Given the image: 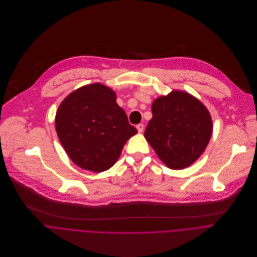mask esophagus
<instances>
[{
  "label": "esophagus",
  "instance_id": "1",
  "mask_svg": "<svg viewBox=\"0 0 257 257\" xmlns=\"http://www.w3.org/2000/svg\"><path fill=\"white\" fill-rule=\"evenodd\" d=\"M137 130H138L139 133H143V131H144V124H143V123L138 124V125H137Z\"/></svg>",
  "mask_w": 257,
  "mask_h": 257
}]
</instances>
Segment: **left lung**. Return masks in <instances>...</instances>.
<instances>
[{
	"label": "left lung",
	"mask_w": 257,
	"mask_h": 257,
	"mask_svg": "<svg viewBox=\"0 0 257 257\" xmlns=\"http://www.w3.org/2000/svg\"><path fill=\"white\" fill-rule=\"evenodd\" d=\"M145 138L170 169H184L206 150L213 133L208 108L191 94L173 90L152 103Z\"/></svg>",
	"instance_id": "left-lung-1"
}]
</instances>
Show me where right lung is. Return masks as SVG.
Instances as JSON below:
<instances>
[{"instance_id":"1","label":"right lung","mask_w":257,"mask_h":257,"mask_svg":"<svg viewBox=\"0 0 257 257\" xmlns=\"http://www.w3.org/2000/svg\"><path fill=\"white\" fill-rule=\"evenodd\" d=\"M56 131L70 159L96 173L111 168L126 141L138 133L116 103L115 92L100 83L80 87L62 101Z\"/></svg>"}]
</instances>
